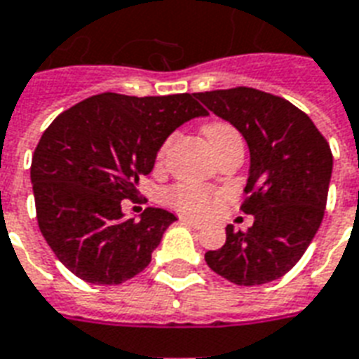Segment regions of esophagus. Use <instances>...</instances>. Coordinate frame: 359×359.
Masks as SVG:
<instances>
[{
    "label": "esophagus",
    "instance_id": "34e87169",
    "mask_svg": "<svg viewBox=\"0 0 359 359\" xmlns=\"http://www.w3.org/2000/svg\"><path fill=\"white\" fill-rule=\"evenodd\" d=\"M180 220H182L184 224H188V226H191V228H196V229L203 228V222H201V220H194V218H190V216H180Z\"/></svg>",
    "mask_w": 359,
    "mask_h": 359
}]
</instances>
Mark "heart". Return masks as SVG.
<instances>
[{"instance_id": "1", "label": "heart", "mask_w": 359, "mask_h": 359, "mask_svg": "<svg viewBox=\"0 0 359 359\" xmlns=\"http://www.w3.org/2000/svg\"><path fill=\"white\" fill-rule=\"evenodd\" d=\"M205 139L210 144V149L215 150L218 144L226 143L228 139H235L239 137V133L226 122H210L203 128ZM171 137H169L165 143L161 144L158 150V165L163 163L165 154H168L169 147H171ZM165 203L173 209L180 210L182 215H205L212 209V205L216 203V194L209 188L196 184H177L173 188H169L165 191Z\"/></svg>"}]
</instances>
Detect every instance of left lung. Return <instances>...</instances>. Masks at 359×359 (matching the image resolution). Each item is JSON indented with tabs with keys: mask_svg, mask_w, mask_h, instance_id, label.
Returning a JSON list of instances; mask_svg holds the SVG:
<instances>
[{
	"mask_svg": "<svg viewBox=\"0 0 359 359\" xmlns=\"http://www.w3.org/2000/svg\"><path fill=\"white\" fill-rule=\"evenodd\" d=\"M245 137L250 169L241 205L254 215L248 231L226 228V243L205 254L220 277L239 286L277 280L301 259L324 218L333 156L307 114L262 90H212L194 94Z\"/></svg>",
	"mask_w": 359,
	"mask_h": 359,
	"instance_id": "left-lung-1",
	"label": "left lung"
}]
</instances>
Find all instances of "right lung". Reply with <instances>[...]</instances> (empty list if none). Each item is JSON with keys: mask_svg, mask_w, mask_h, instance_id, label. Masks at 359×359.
Returning a JSON list of instances; mask_svg holds the SVG:
<instances>
[{"mask_svg": "<svg viewBox=\"0 0 359 359\" xmlns=\"http://www.w3.org/2000/svg\"><path fill=\"white\" fill-rule=\"evenodd\" d=\"M207 111L194 94L92 95L60 114L32 158L39 229L56 258L90 284H122L150 264L173 212L126 218L139 177L179 126Z\"/></svg>", "mask_w": 359, "mask_h": 359, "instance_id": "add662e5", "label": "right lung"}]
</instances>
